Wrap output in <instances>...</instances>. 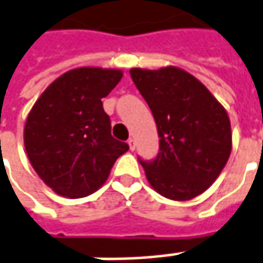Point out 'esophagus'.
I'll list each match as a JSON object with an SVG mask.
<instances>
[{
	"mask_svg": "<svg viewBox=\"0 0 263 263\" xmlns=\"http://www.w3.org/2000/svg\"><path fill=\"white\" fill-rule=\"evenodd\" d=\"M128 145H129V149L131 151H135V148H137V142H135L134 138H129V139H128Z\"/></svg>",
	"mask_w": 263,
	"mask_h": 263,
	"instance_id": "1",
	"label": "esophagus"
}]
</instances>
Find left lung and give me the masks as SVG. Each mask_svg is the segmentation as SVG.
<instances>
[{"instance_id": "obj_1", "label": "left lung", "mask_w": 263, "mask_h": 263, "mask_svg": "<svg viewBox=\"0 0 263 263\" xmlns=\"http://www.w3.org/2000/svg\"><path fill=\"white\" fill-rule=\"evenodd\" d=\"M149 105L159 135V154L139 161L151 186L172 201L201 195L216 181L232 151L225 108L194 75L176 67L131 68Z\"/></svg>"}]
</instances>
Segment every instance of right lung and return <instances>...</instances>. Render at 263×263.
Instances as JSON below:
<instances>
[{
    "mask_svg": "<svg viewBox=\"0 0 263 263\" xmlns=\"http://www.w3.org/2000/svg\"><path fill=\"white\" fill-rule=\"evenodd\" d=\"M122 75L114 68H75L49 84L31 108L25 151L38 176L58 195L82 198L95 192L129 149L111 135L101 101Z\"/></svg>",
    "mask_w": 263,
    "mask_h": 263,
    "instance_id": "add662e5",
    "label": "right lung"
}]
</instances>
